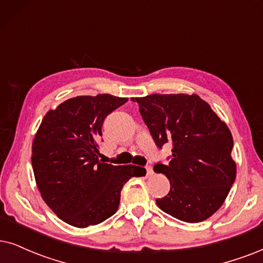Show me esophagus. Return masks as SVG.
Wrapping results in <instances>:
<instances>
[{"mask_svg": "<svg viewBox=\"0 0 263 263\" xmlns=\"http://www.w3.org/2000/svg\"><path fill=\"white\" fill-rule=\"evenodd\" d=\"M145 170H147V176H148V177H152V176L154 175V170H153V167H152L151 165L145 166Z\"/></svg>", "mask_w": 263, "mask_h": 263, "instance_id": "34e87169", "label": "esophagus"}]
</instances>
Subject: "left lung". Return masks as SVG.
<instances>
[{
  "instance_id": "obj_1",
  "label": "left lung",
  "mask_w": 263,
  "mask_h": 263,
  "mask_svg": "<svg viewBox=\"0 0 263 263\" xmlns=\"http://www.w3.org/2000/svg\"><path fill=\"white\" fill-rule=\"evenodd\" d=\"M132 101L138 103L155 144L172 143L170 162L154 166L171 185L156 204L183 222L205 221L223 204L237 176L227 125L197 95H151Z\"/></svg>"
}]
</instances>
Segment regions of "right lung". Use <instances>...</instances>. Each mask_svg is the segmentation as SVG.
<instances>
[{"label": "right lung", "instance_id": "obj_1", "mask_svg": "<svg viewBox=\"0 0 263 263\" xmlns=\"http://www.w3.org/2000/svg\"><path fill=\"white\" fill-rule=\"evenodd\" d=\"M127 102L111 95L79 96L49 110L32 142L36 184L49 209L68 224L85 228L116 212L131 177L145 175L135 165L115 166L98 159L104 119Z\"/></svg>", "mask_w": 263, "mask_h": 263}]
</instances>
